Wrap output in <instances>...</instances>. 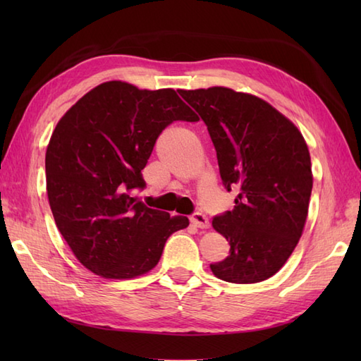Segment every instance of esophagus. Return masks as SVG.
<instances>
[{"mask_svg": "<svg viewBox=\"0 0 361 361\" xmlns=\"http://www.w3.org/2000/svg\"><path fill=\"white\" fill-rule=\"evenodd\" d=\"M190 221H192V225L197 228H208L209 226V220L203 212H194L192 217H190Z\"/></svg>", "mask_w": 361, "mask_h": 361, "instance_id": "obj_1", "label": "esophagus"}]
</instances>
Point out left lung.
<instances>
[{
	"label": "left lung",
	"mask_w": 361,
	"mask_h": 361,
	"mask_svg": "<svg viewBox=\"0 0 361 361\" xmlns=\"http://www.w3.org/2000/svg\"><path fill=\"white\" fill-rule=\"evenodd\" d=\"M208 127L225 189L235 206L212 219L231 245L211 264L219 279L255 283L287 262L302 234L312 194L310 153L302 135L256 96L224 87L180 90Z\"/></svg>",
	"instance_id": "8db88e82"
}]
</instances>
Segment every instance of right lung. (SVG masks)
Listing matches in <instances>:
<instances>
[{
    "mask_svg": "<svg viewBox=\"0 0 361 361\" xmlns=\"http://www.w3.org/2000/svg\"><path fill=\"white\" fill-rule=\"evenodd\" d=\"M197 114L173 90L105 82L59 121L46 150V190L60 234L90 271L130 279L152 270L169 235L189 225L135 197L161 132Z\"/></svg>",
    "mask_w": 361,
    "mask_h": 361,
    "instance_id": "obj_1",
    "label": "right lung"
}]
</instances>
